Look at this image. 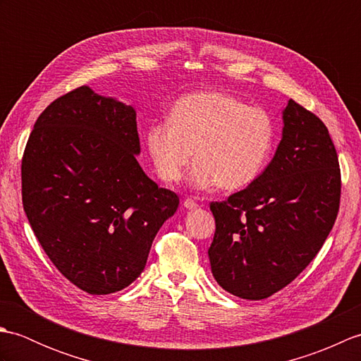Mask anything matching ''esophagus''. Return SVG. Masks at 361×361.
Here are the masks:
<instances>
[{"mask_svg": "<svg viewBox=\"0 0 361 361\" xmlns=\"http://www.w3.org/2000/svg\"><path fill=\"white\" fill-rule=\"evenodd\" d=\"M183 206H185V208L189 209V211H192V209H197V208H198V204L192 200V198H186V200L183 202Z\"/></svg>", "mask_w": 361, "mask_h": 361, "instance_id": "esophagus-1", "label": "esophagus"}]
</instances>
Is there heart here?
Wrapping results in <instances>:
<instances>
[{"mask_svg": "<svg viewBox=\"0 0 361 361\" xmlns=\"http://www.w3.org/2000/svg\"><path fill=\"white\" fill-rule=\"evenodd\" d=\"M274 140V122L265 110L216 90L183 96L167 122H155L144 133L145 149L161 180L180 181L195 158L192 186L217 185L224 190L251 185L270 159Z\"/></svg>", "mask_w": 361, "mask_h": 361, "instance_id": "b5f03b06", "label": "heart"}]
</instances>
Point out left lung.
<instances>
[{
    "label": "left lung",
    "mask_w": 361,
    "mask_h": 361,
    "mask_svg": "<svg viewBox=\"0 0 361 361\" xmlns=\"http://www.w3.org/2000/svg\"><path fill=\"white\" fill-rule=\"evenodd\" d=\"M282 122L265 171L226 202L211 203L212 276L250 301L271 296L312 262L340 206L338 157L323 121L290 99Z\"/></svg>",
    "instance_id": "left-lung-1"
}]
</instances>
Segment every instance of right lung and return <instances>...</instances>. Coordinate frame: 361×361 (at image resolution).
Masks as SVG:
<instances>
[{"mask_svg":"<svg viewBox=\"0 0 361 361\" xmlns=\"http://www.w3.org/2000/svg\"><path fill=\"white\" fill-rule=\"evenodd\" d=\"M140 153L133 106L87 85L46 106L27 140L23 208L51 262L90 295L128 287L180 204Z\"/></svg>","mask_w":361,"mask_h":361,"instance_id":"obj_1","label":"right lung"}]
</instances>
